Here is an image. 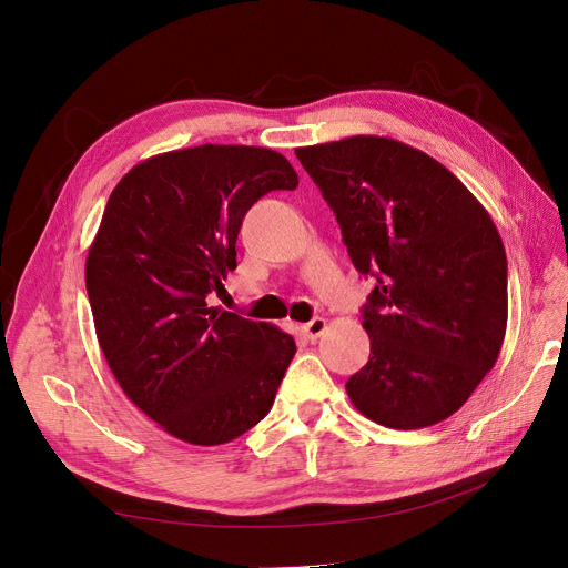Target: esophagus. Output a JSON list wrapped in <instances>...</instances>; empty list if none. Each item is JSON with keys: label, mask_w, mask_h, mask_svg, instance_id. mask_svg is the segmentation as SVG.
<instances>
[{"label": "esophagus", "mask_w": 568, "mask_h": 568, "mask_svg": "<svg viewBox=\"0 0 568 568\" xmlns=\"http://www.w3.org/2000/svg\"><path fill=\"white\" fill-rule=\"evenodd\" d=\"M324 329H326V320H322V317H313L311 322L302 324V334H304L306 338H311V341L320 338V336L324 334Z\"/></svg>", "instance_id": "34e87169"}]
</instances>
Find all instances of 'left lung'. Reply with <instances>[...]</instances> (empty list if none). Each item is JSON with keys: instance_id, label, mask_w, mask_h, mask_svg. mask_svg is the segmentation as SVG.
<instances>
[{"instance_id": "obj_1", "label": "left lung", "mask_w": 568, "mask_h": 568, "mask_svg": "<svg viewBox=\"0 0 568 568\" xmlns=\"http://www.w3.org/2000/svg\"><path fill=\"white\" fill-rule=\"evenodd\" d=\"M377 285L368 364L345 389L371 422L414 430L458 412L495 366L509 317L501 236L460 179L405 142L352 135L294 149Z\"/></svg>"}]
</instances>
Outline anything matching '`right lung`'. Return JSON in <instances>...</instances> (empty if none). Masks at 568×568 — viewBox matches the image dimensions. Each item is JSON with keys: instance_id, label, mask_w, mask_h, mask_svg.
I'll list each match as a JSON object with an SVG mask.
<instances>
[{"instance_id": "add662e5", "label": "right lung", "mask_w": 568, "mask_h": 568, "mask_svg": "<svg viewBox=\"0 0 568 568\" xmlns=\"http://www.w3.org/2000/svg\"><path fill=\"white\" fill-rule=\"evenodd\" d=\"M300 184L266 146L200 144L133 165L105 204L84 281L124 394L172 437L216 446L260 424L296 352L278 326L206 306L268 191Z\"/></svg>"}]
</instances>
